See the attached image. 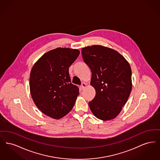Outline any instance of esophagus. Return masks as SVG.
Segmentation results:
<instances>
[{
  "label": "esophagus",
  "instance_id": "obj_1",
  "mask_svg": "<svg viewBox=\"0 0 160 160\" xmlns=\"http://www.w3.org/2000/svg\"><path fill=\"white\" fill-rule=\"evenodd\" d=\"M86 86H87V84L85 83H82V84H81V86H80V88H81V89L83 90L86 87Z\"/></svg>",
  "mask_w": 160,
  "mask_h": 160
}]
</instances>
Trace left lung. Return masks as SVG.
<instances>
[{
  "label": "left lung",
  "instance_id": "obj_1",
  "mask_svg": "<svg viewBox=\"0 0 160 160\" xmlns=\"http://www.w3.org/2000/svg\"><path fill=\"white\" fill-rule=\"evenodd\" d=\"M82 54L91 70V85L96 92L89 102L90 109L99 119H113L121 112L131 91L129 63L118 52L104 46L86 47Z\"/></svg>",
  "mask_w": 160,
  "mask_h": 160
}]
</instances>
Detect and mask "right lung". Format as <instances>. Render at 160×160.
<instances>
[{"label": "right lung", "mask_w": 160, "mask_h": 160, "mask_svg": "<svg viewBox=\"0 0 160 160\" xmlns=\"http://www.w3.org/2000/svg\"><path fill=\"white\" fill-rule=\"evenodd\" d=\"M79 50L57 48L42 56L32 69L31 96L38 108L47 116L61 119L74 106L79 89L71 83L69 68Z\"/></svg>", "instance_id": "add662e5"}]
</instances>
